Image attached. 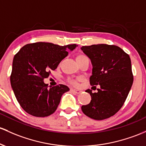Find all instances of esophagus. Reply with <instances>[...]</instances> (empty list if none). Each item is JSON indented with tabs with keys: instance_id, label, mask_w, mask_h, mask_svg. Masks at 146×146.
I'll return each instance as SVG.
<instances>
[{
	"instance_id": "34e87169",
	"label": "esophagus",
	"mask_w": 146,
	"mask_h": 146,
	"mask_svg": "<svg viewBox=\"0 0 146 146\" xmlns=\"http://www.w3.org/2000/svg\"><path fill=\"white\" fill-rule=\"evenodd\" d=\"M70 90H71L72 92L74 93V94H80V93H81V91L80 90H78V89H70Z\"/></svg>"
}]
</instances>
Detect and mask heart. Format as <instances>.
<instances>
[{"mask_svg": "<svg viewBox=\"0 0 146 146\" xmlns=\"http://www.w3.org/2000/svg\"><path fill=\"white\" fill-rule=\"evenodd\" d=\"M85 59H88V58L86 56L84 55H78L76 57V60L78 62H80V61L83 60H85ZM69 82H70V83H71V84H73V85H77V84H78V80H77L69 79Z\"/></svg>", "mask_w": 146, "mask_h": 146, "instance_id": "obj_1", "label": "heart"}]
</instances>
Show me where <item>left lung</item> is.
Returning <instances> with one entry per match:
<instances>
[{"label":"left lung","mask_w":146,"mask_h":146,"mask_svg":"<svg viewBox=\"0 0 146 146\" xmlns=\"http://www.w3.org/2000/svg\"><path fill=\"white\" fill-rule=\"evenodd\" d=\"M81 50L93 66L90 84L100 86L96 93L86 90L91 100L88 105L82 106V110L93 119H106L119 111L132 87L134 78L130 57L114 45H91L82 46Z\"/></svg>","instance_id":"1"}]
</instances>
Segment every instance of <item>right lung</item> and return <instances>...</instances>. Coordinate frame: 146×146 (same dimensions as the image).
Listing matches in <instances>:
<instances>
[{"instance_id":"right-lung-1","label":"right lung","mask_w":146,"mask_h":146,"mask_svg":"<svg viewBox=\"0 0 146 146\" xmlns=\"http://www.w3.org/2000/svg\"><path fill=\"white\" fill-rule=\"evenodd\" d=\"M76 44L59 46L52 43L27 44L14 55L10 82L17 101L29 114L45 117L53 113L62 96L69 88L64 84L50 86L44 78L56 69Z\"/></svg>"}]
</instances>
